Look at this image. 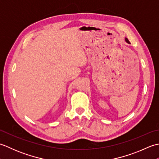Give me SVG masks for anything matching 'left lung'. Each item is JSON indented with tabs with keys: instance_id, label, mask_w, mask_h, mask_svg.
I'll list each match as a JSON object with an SVG mask.
<instances>
[{
	"instance_id": "8db88e82",
	"label": "left lung",
	"mask_w": 159,
	"mask_h": 159,
	"mask_svg": "<svg viewBox=\"0 0 159 159\" xmlns=\"http://www.w3.org/2000/svg\"><path fill=\"white\" fill-rule=\"evenodd\" d=\"M125 41H126L128 43H130V42L129 41H128V39L126 38H125Z\"/></svg>"
}]
</instances>
